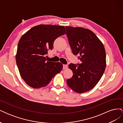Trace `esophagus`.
I'll return each mask as SVG.
<instances>
[{
    "label": "esophagus",
    "mask_w": 123,
    "mask_h": 123,
    "mask_svg": "<svg viewBox=\"0 0 123 123\" xmlns=\"http://www.w3.org/2000/svg\"><path fill=\"white\" fill-rule=\"evenodd\" d=\"M68 69V66L67 65H63V69L65 70V69Z\"/></svg>",
    "instance_id": "esophagus-1"
}]
</instances>
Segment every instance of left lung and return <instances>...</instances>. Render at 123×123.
Here are the masks:
<instances>
[{
  "instance_id": "8db88e82",
  "label": "left lung",
  "mask_w": 123,
  "mask_h": 123,
  "mask_svg": "<svg viewBox=\"0 0 123 123\" xmlns=\"http://www.w3.org/2000/svg\"><path fill=\"white\" fill-rule=\"evenodd\" d=\"M67 36L74 55L80 63L69 65L73 76L67 80L68 86L79 93L91 90L98 83L106 67V51L103 43L87 29L66 26Z\"/></svg>"
}]
</instances>
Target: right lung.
<instances>
[{
	"label": "right lung",
	"mask_w": 123,
	"mask_h": 123,
	"mask_svg": "<svg viewBox=\"0 0 123 123\" xmlns=\"http://www.w3.org/2000/svg\"><path fill=\"white\" fill-rule=\"evenodd\" d=\"M66 34L64 26L39 25L21 36L18 42L16 61L20 75L30 87H46L62 69L60 62L46 61L54 40Z\"/></svg>",
	"instance_id": "1"
}]
</instances>
